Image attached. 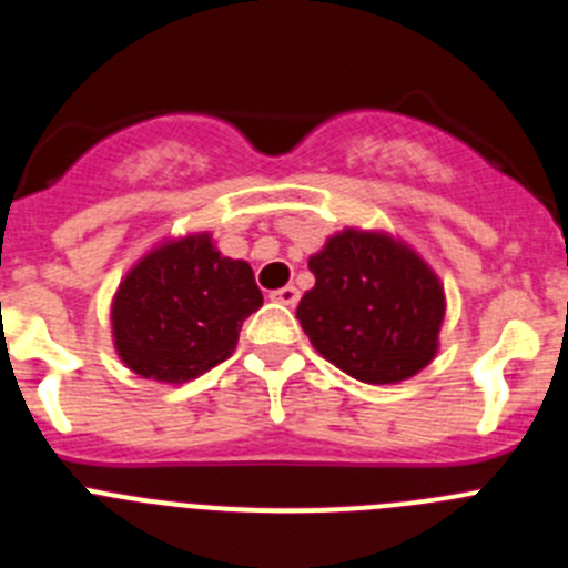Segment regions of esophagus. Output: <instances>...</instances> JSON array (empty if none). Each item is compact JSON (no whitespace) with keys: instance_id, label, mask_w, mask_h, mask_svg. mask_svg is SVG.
Instances as JSON below:
<instances>
[{"instance_id":"34e87169","label":"esophagus","mask_w":568,"mask_h":568,"mask_svg":"<svg viewBox=\"0 0 568 568\" xmlns=\"http://www.w3.org/2000/svg\"><path fill=\"white\" fill-rule=\"evenodd\" d=\"M273 301H278V304H284V307H295L298 304V290L295 287H281L275 290L273 295H270Z\"/></svg>"}]
</instances>
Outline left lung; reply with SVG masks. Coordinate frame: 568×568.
<instances>
[{
  "mask_svg": "<svg viewBox=\"0 0 568 568\" xmlns=\"http://www.w3.org/2000/svg\"><path fill=\"white\" fill-rule=\"evenodd\" d=\"M315 287L301 327L338 369L366 384H398L435 358L444 290L409 247L381 233L344 230L310 258Z\"/></svg>",
  "mask_w": 568,
  "mask_h": 568,
  "instance_id": "left-lung-1",
  "label": "left lung"
}]
</instances>
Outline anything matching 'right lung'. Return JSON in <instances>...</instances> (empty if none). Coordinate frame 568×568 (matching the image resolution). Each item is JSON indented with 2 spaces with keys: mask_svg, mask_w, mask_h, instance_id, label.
Instances as JSON below:
<instances>
[{
  "mask_svg": "<svg viewBox=\"0 0 568 568\" xmlns=\"http://www.w3.org/2000/svg\"><path fill=\"white\" fill-rule=\"evenodd\" d=\"M264 304L247 261L207 233L144 255L113 301L115 349L135 375L182 384L233 355L241 324Z\"/></svg>",
  "mask_w": 568,
  "mask_h": 568,
  "instance_id": "right-lung-1",
  "label": "right lung"
}]
</instances>
